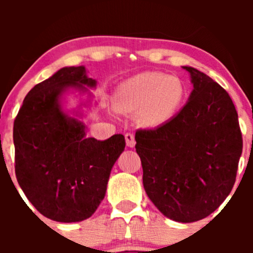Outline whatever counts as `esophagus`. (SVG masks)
<instances>
[{"label":"esophagus","instance_id":"34e87169","mask_svg":"<svg viewBox=\"0 0 253 253\" xmlns=\"http://www.w3.org/2000/svg\"><path fill=\"white\" fill-rule=\"evenodd\" d=\"M125 138H126V144H127V147H129V148H133L134 145H136V141H134V136H133V133H126L125 134Z\"/></svg>","mask_w":253,"mask_h":253}]
</instances>
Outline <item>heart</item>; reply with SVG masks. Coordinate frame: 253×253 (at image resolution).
I'll return each instance as SVG.
<instances>
[{
    "mask_svg": "<svg viewBox=\"0 0 253 253\" xmlns=\"http://www.w3.org/2000/svg\"><path fill=\"white\" fill-rule=\"evenodd\" d=\"M185 82L164 72H144L131 77L117 86L115 108L121 112L137 114L148 127H158L172 120L185 104Z\"/></svg>",
    "mask_w": 253,
    "mask_h": 253,
    "instance_id": "obj_1",
    "label": "heart"
}]
</instances>
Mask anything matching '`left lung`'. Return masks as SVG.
Returning a JSON list of instances; mask_svg holds the SVG:
<instances>
[{"label": "left lung", "instance_id": "8db88e82", "mask_svg": "<svg viewBox=\"0 0 253 253\" xmlns=\"http://www.w3.org/2000/svg\"><path fill=\"white\" fill-rule=\"evenodd\" d=\"M187 104L172 120L136 132L143 186L168 218L193 223L213 213L234 187L242 134L230 95L193 67Z\"/></svg>", "mask_w": 253, "mask_h": 253}]
</instances>
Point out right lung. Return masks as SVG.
<instances>
[{"instance_id":"right-lung-1","label":"right lung","mask_w":253,"mask_h":253,"mask_svg":"<svg viewBox=\"0 0 253 253\" xmlns=\"http://www.w3.org/2000/svg\"><path fill=\"white\" fill-rule=\"evenodd\" d=\"M95 83L83 66L61 68L27 94L14 120L17 181L37 211L52 220L75 223L93 215L126 145L122 134L86 138L84 125L61 110L66 89Z\"/></svg>"}]
</instances>
